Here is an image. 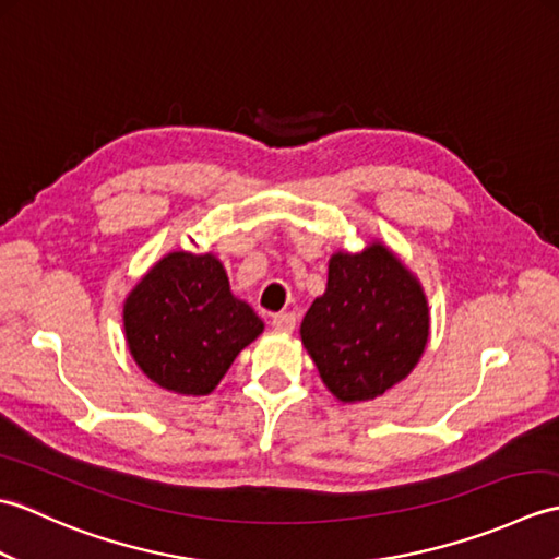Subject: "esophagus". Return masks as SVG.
Returning <instances> with one entry per match:
<instances>
[{
  "instance_id": "1",
  "label": "esophagus",
  "mask_w": 559,
  "mask_h": 559,
  "mask_svg": "<svg viewBox=\"0 0 559 559\" xmlns=\"http://www.w3.org/2000/svg\"><path fill=\"white\" fill-rule=\"evenodd\" d=\"M295 324H298V317H295L293 312H281L271 319V326L276 331H283V334H290Z\"/></svg>"
}]
</instances>
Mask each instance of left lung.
<instances>
[{
    "label": "left lung",
    "mask_w": 559,
    "mask_h": 559,
    "mask_svg": "<svg viewBox=\"0 0 559 559\" xmlns=\"http://www.w3.org/2000/svg\"><path fill=\"white\" fill-rule=\"evenodd\" d=\"M326 389L343 403L372 401L406 379L430 336L420 281L382 242L329 259L322 298L300 326Z\"/></svg>",
    "instance_id": "1"
}]
</instances>
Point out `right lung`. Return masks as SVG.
Masks as SVG:
<instances>
[{"label":"right lung","mask_w":559,"mask_h":559,"mask_svg":"<svg viewBox=\"0 0 559 559\" xmlns=\"http://www.w3.org/2000/svg\"><path fill=\"white\" fill-rule=\"evenodd\" d=\"M264 322L230 293L213 254L170 252L124 302V334L151 382L185 396H206Z\"/></svg>","instance_id":"add662e5"}]
</instances>
